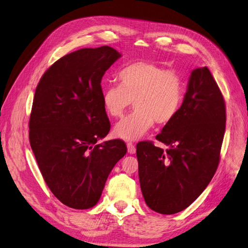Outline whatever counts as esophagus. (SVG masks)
<instances>
[{
	"instance_id": "obj_1",
	"label": "esophagus",
	"mask_w": 248,
	"mask_h": 248,
	"mask_svg": "<svg viewBox=\"0 0 248 248\" xmlns=\"http://www.w3.org/2000/svg\"><path fill=\"white\" fill-rule=\"evenodd\" d=\"M127 150H128V154H130V155H134V154H136V146H135V144L132 143V142H128L127 143Z\"/></svg>"
}]
</instances>
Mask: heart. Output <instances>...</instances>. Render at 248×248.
Returning a JSON list of instances; mask_svg holds the SVG:
<instances>
[{
	"label": "heart",
	"instance_id": "obj_1",
	"mask_svg": "<svg viewBox=\"0 0 248 248\" xmlns=\"http://www.w3.org/2000/svg\"><path fill=\"white\" fill-rule=\"evenodd\" d=\"M118 78L120 84H109L102 92L106 113L110 118L122 117L132 101L136 109L114 126V136L136 141L155 122L166 125L177 117L185 95V83L177 70L139 61L121 70Z\"/></svg>",
	"mask_w": 248,
	"mask_h": 248
}]
</instances>
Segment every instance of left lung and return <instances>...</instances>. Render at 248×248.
Segmentation results:
<instances>
[{
  "instance_id": "8db88e82",
  "label": "left lung",
  "mask_w": 248,
  "mask_h": 248,
  "mask_svg": "<svg viewBox=\"0 0 248 248\" xmlns=\"http://www.w3.org/2000/svg\"><path fill=\"white\" fill-rule=\"evenodd\" d=\"M226 123L225 101L207 67L191 71L181 109L152 141L137 144L139 179L147 206L172 215L200 196L218 168Z\"/></svg>"
}]
</instances>
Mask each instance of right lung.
I'll list each match as a JSON object with an SVG mask.
<instances>
[{
	"label": "right lung",
	"mask_w": 248,
	"mask_h": 248,
	"mask_svg": "<svg viewBox=\"0 0 248 248\" xmlns=\"http://www.w3.org/2000/svg\"><path fill=\"white\" fill-rule=\"evenodd\" d=\"M120 57L109 46L82 48L54 62L35 88L30 146L47 186L71 208L93 207L127 153L120 139L96 143L110 130L101 81Z\"/></svg>",
	"instance_id": "1"
}]
</instances>
